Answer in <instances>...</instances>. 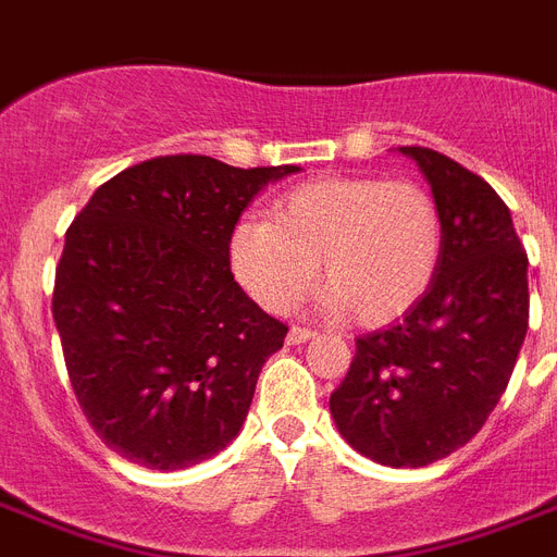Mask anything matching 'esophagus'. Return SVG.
Segmentation results:
<instances>
[{
	"label": "esophagus",
	"mask_w": 557,
	"mask_h": 557,
	"mask_svg": "<svg viewBox=\"0 0 557 557\" xmlns=\"http://www.w3.org/2000/svg\"><path fill=\"white\" fill-rule=\"evenodd\" d=\"M309 338H314V330H309V326H292L288 330V344H306Z\"/></svg>",
	"instance_id": "1"
}]
</instances>
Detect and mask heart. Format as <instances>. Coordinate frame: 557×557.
Segmentation results:
<instances>
[{
	"instance_id": "b5f03b06",
	"label": "heart",
	"mask_w": 557,
	"mask_h": 557,
	"mask_svg": "<svg viewBox=\"0 0 557 557\" xmlns=\"http://www.w3.org/2000/svg\"><path fill=\"white\" fill-rule=\"evenodd\" d=\"M440 201L413 178L338 176L309 182L271 205V222L231 234V265L269 312H288L318 280L332 309L381 326L413 309L440 271Z\"/></svg>"
}]
</instances>
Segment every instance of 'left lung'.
Segmentation results:
<instances>
[{
  "instance_id": "8db88e82",
  "label": "left lung",
  "mask_w": 557,
  "mask_h": 557,
  "mask_svg": "<svg viewBox=\"0 0 557 557\" xmlns=\"http://www.w3.org/2000/svg\"><path fill=\"white\" fill-rule=\"evenodd\" d=\"M401 152L440 201V271L401 321L356 341L330 410L364 457L422 468L462 448L509 387L529 330V257L483 176L428 147Z\"/></svg>"
}]
</instances>
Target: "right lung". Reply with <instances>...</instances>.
Here are the masks:
<instances>
[{
    "label": "right lung",
    "instance_id": "add662e5",
    "mask_svg": "<svg viewBox=\"0 0 557 557\" xmlns=\"http://www.w3.org/2000/svg\"><path fill=\"white\" fill-rule=\"evenodd\" d=\"M297 170L159 156L103 182L65 231L51 297L65 370L95 433L129 462L196 466L243 428L288 326L234 280L231 234Z\"/></svg>",
    "mask_w": 557,
    "mask_h": 557
}]
</instances>
